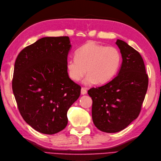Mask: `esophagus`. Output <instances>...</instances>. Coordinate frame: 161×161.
Returning <instances> with one entry per match:
<instances>
[{
    "instance_id": "34e87169",
    "label": "esophagus",
    "mask_w": 161,
    "mask_h": 161,
    "mask_svg": "<svg viewBox=\"0 0 161 161\" xmlns=\"http://www.w3.org/2000/svg\"><path fill=\"white\" fill-rule=\"evenodd\" d=\"M81 95L86 94V93H87L86 88H84V87L81 88Z\"/></svg>"
}]
</instances>
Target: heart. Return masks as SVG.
Wrapping results in <instances>:
<instances>
[{
    "label": "heart",
    "mask_w": 161,
    "mask_h": 161,
    "mask_svg": "<svg viewBox=\"0 0 161 161\" xmlns=\"http://www.w3.org/2000/svg\"><path fill=\"white\" fill-rule=\"evenodd\" d=\"M121 61V54L117 47L89 42L77 49L75 57L67 60L66 68L72 80L80 81L87 72L85 84H102L115 76Z\"/></svg>",
    "instance_id": "obj_1"
}]
</instances>
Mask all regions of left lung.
Returning a JSON list of instances; mask_svg holds the SVG:
<instances>
[{
	"instance_id": "left-lung-1",
	"label": "left lung",
	"mask_w": 161,
	"mask_h": 161,
	"mask_svg": "<svg viewBox=\"0 0 161 161\" xmlns=\"http://www.w3.org/2000/svg\"><path fill=\"white\" fill-rule=\"evenodd\" d=\"M122 66L118 75L103 86L91 88L92 118L102 131L115 133L125 129L138 117L148 88V75L141 54L118 39Z\"/></svg>"
}]
</instances>
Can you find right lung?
<instances>
[{"label": "right lung", "instance_id": "add662e5", "mask_svg": "<svg viewBox=\"0 0 161 161\" xmlns=\"http://www.w3.org/2000/svg\"><path fill=\"white\" fill-rule=\"evenodd\" d=\"M68 36L43 37L17 56L12 91L20 115L36 131L52 135L65 129L67 112L80 95L66 68Z\"/></svg>", "mask_w": 161, "mask_h": 161}]
</instances>
